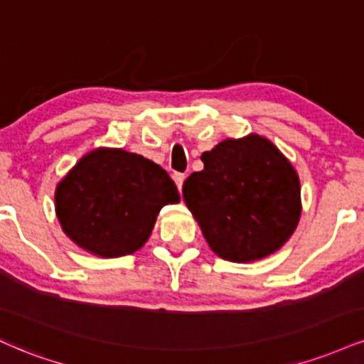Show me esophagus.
<instances>
[{
    "label": "esophagus",
    "instance_id": "obj_1",
    "mask_svg": "<svg viewBox=\"0 0 364 364\" xmlns=\"http://www.w3.org/2000/svg\"><path fill=\"white\" fill-rule=\"evenodd\" d=\"M185 174H181V173H176L173 176V179H174V183H176V186H178V190H181L183 188V183H185Z\"/></svg>",
    "mask_w": 364,
    "mask_h": 364
}]
</instances>
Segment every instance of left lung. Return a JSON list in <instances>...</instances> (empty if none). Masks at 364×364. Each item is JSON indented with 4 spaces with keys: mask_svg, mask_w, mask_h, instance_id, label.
I'll use <instances>...</instances> for the list:
<instances>
[{
    "mask_svg": "<svg viewBox=\"0 0 364 364\" xmlns=\"http://www.w3.org/2000/svg\"><path fill=\"white\" fill-rule=\"evenodd\" d=\"M183 200L210 249L222 259L252 262L284 246L301 215L300 179L271 140L249 134L201 154Z\"/></svg>",
    "mask_w": 364,
    "mask_h": 364,
    "instance_id": "obj_1",
    "label": "left lung"
}]
</instances>
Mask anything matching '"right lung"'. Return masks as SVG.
<instances>
[{"instance_id":"obj_1","label":"right lung","mask_w":364,"mask_h":364,"mask_svg":"<svg viewBox=\"0 0 364 364\" xmlns=\"http://www.w3.org/2000/svg\"><path fill=\"white\" fill-rule=\"evenodd\" d=\"M178 201V188L159 164L124 149L98 147L59 181L55 215L81 249L120 257L139 251L159 210Z\"/></svg>"}]
</instances>
